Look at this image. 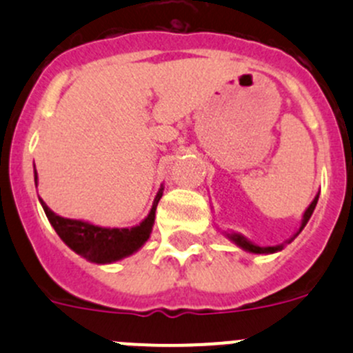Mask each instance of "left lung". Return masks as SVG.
Instances as JSON below:
<instances>
[{
  "label": "left lung",
  "mask_w": 353,
  "mask_h": 353,
  "mask_svg": "<svg viewBox=\"0 0 353 353\" xmlns=\"http://www.w3.org/2000/svg\"><path fill=\"white\" fill-rule=\"evenodd\" d=\"M318 198H319V194H316L314 199H312V203L307 206V210H305V212H304V215H302L301 227H299L297 232L294 234V237H290V239L287 241V244L292 243V241H294L295 237H297L299 234H301V230L304 229L305 223L309 222V219H311V215H312V212H314L316 205H318ZM225 236L229 237V239L232 241L234 244H237V245H239V248H243L244 251L252 252V254H272V252L282 251L283 245H285V244H279V245H266V248H263V245H258V244L251 243V241H249V239H245L243 234H237V232H230V234H229V232H225Z\"/></svg>",
  "instance_id": "obj_1"
}]
</instances>
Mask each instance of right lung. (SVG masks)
Wrapping results in <instances>:
<instances>
[{"mask_svg":"<svg viewBox=\"0 0 353 353\" xmlns=\"http://www.w3.org/2000/svg\"><path fill=\"white\" fill-rule=\"evenodd\" d=\"M34 181L37 186V170L34 165ZM163 194V186L157 191L154 205H152L148 215L134 227H124V229H110V227H99L85 220H73L59 216L39 198L42 208H44L46 216L54 227L56 234L61 237L71 251L80 254L90 263L97 265H108V263L119 261V259L131 256L137 252L148 241L152 234V227L155 222V210L159 205L160 198Z\"/></svg>","mask_w":353,"mask_h":353,"instance_id":"right-lung-1","label":"right lung"}]
</instances>
